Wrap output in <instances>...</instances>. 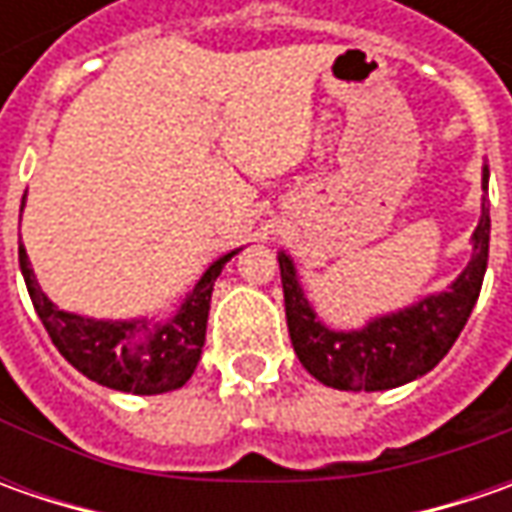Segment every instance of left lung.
Instances as JSON below:
<instances>
[{"instance_id":"obj_1","label":"left lung","mask_w":512,"mask_h":512,"mask_svg":"<svg viewBox=\"0 0 512 512\" xmlns=\"http://www.w3.org/2000/svg\"><path fill=\"white\" fill-rule=\"evenodd\" d=\"M490 170L484 168L482 187L487 190ZM490 207L482 205V219L473 233V259L453 285L410 305L399 313L370 319L362 330H330L305 299L296 279V267L287 253H279L285 313L290 342L305 370L336 390H390L413 382L433 370L447 356L467 325L476 299L482 293L487 250H490Z\"/></svg>"}]
</instances>
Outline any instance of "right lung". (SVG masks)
Wrapping results in <instances>:
<instances>
[{
  "instance_id": "right-lung-1",
  "label": "right lung",
  "mask_w": 512,
  "mask_h": 512,
  "mask_svg": "<svg viewBox=\"0 0 512 512\" xmlns=\"http://www.w3.org/2000/svg\"><path fill=\"white\" fill-rule=\"evenodd\" d=\"M22 207H25V199H22ZM233 253H227L207 267L205 276L193 285L182 307L176 310V316L165 325H150L145 319L102 322V319L65 313L42 293V287L30 270L25 247H19V267L28 285L30 302L48 330L50 342L56 344V350L82 376L110 390L156 396V393L182 387L193 376L202 347H205L213 282L219 279L225 262L233 259Z\"/></svg>"
}]
</instances>
